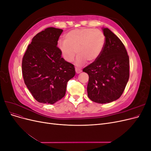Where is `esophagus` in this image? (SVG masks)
I'll return each mask as SVG.
<instances>
[{
  "instance_id": "esophagus-1",
  "label": "esophagus",
  "mask_w": 151,
  "mask_h": 151,
  "mask_svg": "<svg viewBox=\"0 0 151 151\" xmlns=\"http://www.w3.org/2000/svg\"><path fill=\"white\" fill-rule=\"evenodd\" d=\"M75 70H76V72L77 74H79V73H81L82 72L81 69H80L79 68H77V67L75 68Z\"/></svg>"
}]
</instances>
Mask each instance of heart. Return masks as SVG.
Instances as JSON below:
<instances>
[{
    "label": "heart",
    "mask_w": 151,
    "mask_h": 151,
    "mask_svg": "<svg viewBox=\"0 0 151 151\" xmlns=\"http://www.w3.org/2000/svg\"><path fill=\"white\" fill-rule=\"evenodd\" d=\"M105 36L103 31L92 28L71 30L65 35V40H59L58 48L62 57L71 62L76 56L77 64L86 60L93 62L101 55L105 45Z\"/></svg>",
    "instance_id": "heart-1"
}]
</instances>
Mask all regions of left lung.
I'll return each instance as SVG.
<instances>
[{"label": "left lung", "mask_w": 151, "mask_h": 151, "mask_svg": "<svg viewBox=\"0 0 151 151\" xmlns=\"http://www.w3.org/2000/svg\"><path fill=\"white\" fill-rule=\"evenodd\" d=\"M105 45L96 60L83 70L89 75L88 96L95 103H108L119 98L129 79V57L121 40L103 28Z\"/></svg>", "instance_id": "1"}]
</instances>
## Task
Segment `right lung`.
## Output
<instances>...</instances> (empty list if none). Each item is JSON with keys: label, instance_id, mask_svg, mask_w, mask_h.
Returning <instances> with one entry per match:
<instances>
[{"label": "right lung", "instance_id": "obj_1", "mask_svg": "<svg viewBox=\"0 0 151 151\" xmlns=\"http://www.w3.org/2000/svg\"><path fill=\"white\" fill-rule=\"evenodd\" d=\"M63 30L50 27L32 39L22 58L24 83L34 98L53 104L64 96L67 82L76 74L74 65L62 58L57 47Z\"/></svg>", "mask_w": 151, "mask_h": 151}]
</instances>
